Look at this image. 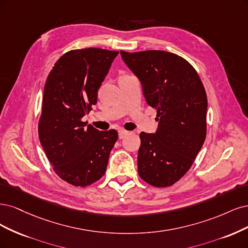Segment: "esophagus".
Here are the masks:
<instances>
[{"label":"esophagus","instance_id":"1","mask_svg":"<svg viewBox=\"0 0 248 248\" xmlns=\"http://www.w3.org/2000/svg\"><path fill=\"white\" fill-rule=\"evenodd\" d=\"M126 135H129V132L125 131V130H119L118 131V137H119V139L124 138Z\"/></svg>","mask_w":248,"mask_h":248}]
</instances>
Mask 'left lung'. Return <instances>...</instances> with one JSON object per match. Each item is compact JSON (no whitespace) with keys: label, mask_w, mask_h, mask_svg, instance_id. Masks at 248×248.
Returning <instances> with one entry per match:
<instances>
[{"label":"left lung","mask_w":248,"mask_h":248,"mask_svg":"<svg viewBox=\"0 0 248 248\" xmlns=\"http://www.w3.org/2000/svg\"><path fill=\"white\" fill-rule=\"evenodd\" d=\"M139 78L143 94L156 109L155 134H140L139 176L168 187L185 176L206 138L207 95L197 71L179 55L162 50L121 51Z\"/></svg>","instance_id":"obj_1"}]
</instances>
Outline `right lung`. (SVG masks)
Returning <instances> with one entry per match:
<instances>
[{"mask_svg":"<svg viewBox=\"0 0 248 248\" xmlns=\"http://www.w3.org/2000/svg\"><path fill=\"white\" fill-rule=\"evenodd\" d=\"M117 54L93 47L70 50L46 79L39 139L55 174L74 186H91L103 177L118 138L115 130L86 127L81 121L97 104L98 91Z\"/></svg>","mask_w":248,"mask_h":248,"instance_id":"obj_1","label":"right lung"}]
</instances>
